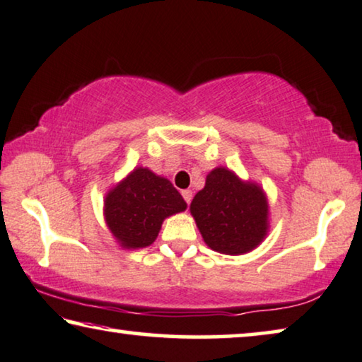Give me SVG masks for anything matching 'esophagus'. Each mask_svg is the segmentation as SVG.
I'll return each instance as SVG.
<instances>
[{
  "label": "esophagus",
  "mask_w": 362,
  "mask_h": 362,
  "mask_svg": "<svg viewBox=\"0 0 362 362\" xmlns=\"http://www.w3.org/2000/svg\"><path fill=\"white\" fill-rule=\"evenodd\" d=\"M182 197L185 199L187 204L192 203V198H193V193L190 190H182Z\"/></svg>",
  "instance_id": "obj_1"
}]
</instances>
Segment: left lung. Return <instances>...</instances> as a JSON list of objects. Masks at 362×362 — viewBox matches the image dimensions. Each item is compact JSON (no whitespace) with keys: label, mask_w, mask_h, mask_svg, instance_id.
<instances>
[{"label":"left lung","mask_w":362,"mask_h":362,"mask_svg":"<svg viewBox=\"0 0 362 362\" xmlns=\"http://www.w3.org/2000/svg\"><path fill=\"white\" fill-rule=\"evenodd\" d=\"M190 211L206 245L219 253H248L267 233V202L262 190L242 182L228 169L217 168L206 177Z\"/></svg>","instance_id":"1"}]
</instances>
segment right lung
<instances>
[{
  "mask_svg": "<svg viewBox=\"0 0 362 362\" xmlns=\"http://www.w3.org/2000/svg\"><path fill=\"white\" fill-rule=\"evenodd\" d=\"M185 209L187 203L168 179L143 168L112 188L105 202L109 230L124 248L150 246L165 217Z\"/></svg>",
  "mask_w": 362,
  "mask_h": 362,
  "instance_id": "right-lung-1",
  "label": "right lung"
}]
</instances>
